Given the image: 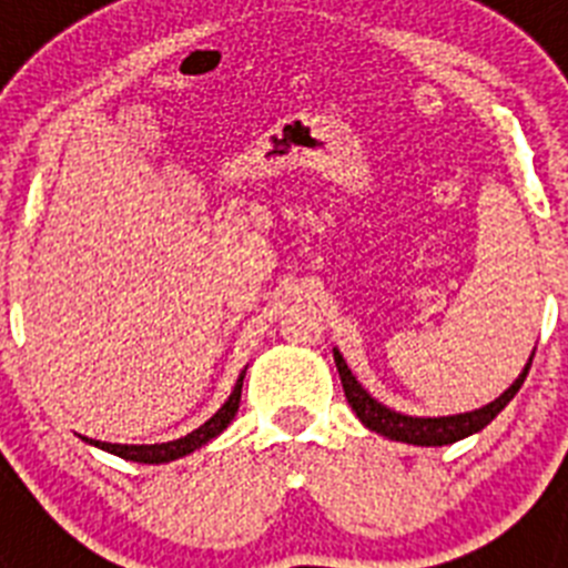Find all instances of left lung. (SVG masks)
Here are the masks:
<instances>
[{
	"mask_svg": "<svg viewBox=\"0 0 568 568\" xmlns=\"http://www.w3.org/2000/svg\"><path fill=\"white\" fill-rule=\"evenodd\" d=\"M335 366H338L341 384H344V395L349 400V406L355 409V415L361 418V424L366 429H373V433L384 435L389 440H400V444H415V446H444V444H455V440L466 438L471 433H480L486 424H489L495 415L509 404L518 389L524 386L526 375H529L531 361L526 364V369L520 373V378L506 389L500 398H495L491 404L480 406L475 413H464V415H449V418H409V415L393 413V409H386L384 404L373 398V395L366 393L364 386L355 381V375L349 373V366L346 361L341 358V353L335 349Z\"/></svg>",
	"mask_w": 568,
	"mask_h": 568,
	"instance_id": "left-lung-1",
	"label": "left lung"
}]
</instances>
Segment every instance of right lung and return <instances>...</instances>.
I'll return each instance as SVG.
<instances>
[{"label":"right lung","mask_w":568,"mask_h":568,"mask_svg":"<svg viewBox=\"0 0 568 568\" xmlns=\"http://www.w3.org/2000/svg\"><path fill=\"white\" fill-rule=\"evenodd\" d=\"M241 381H244V373L239 375V381H235V386H233V395L224 400L222 409H219V413H215L207 424H202L199 429H193V433L184 435V438H179V440H170V444H150V446L104 444V440H90V438H84V440L93 446H99V449H104V453H113L124 460H135V464H168V460L184 458V455L195 453V449L207 444V440H213L215 435L222 433V429H227V424L235 418V413H239Z\"/></svg>","instance_id":"obj_1"}]
</instances>
